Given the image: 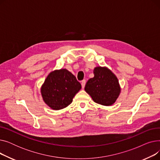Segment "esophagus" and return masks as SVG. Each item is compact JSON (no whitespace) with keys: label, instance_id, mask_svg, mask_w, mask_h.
Instances as JSON below:
<instances>
[{"label":"esophagus","instance_id":"34e87169","mask_svg":"<svg viewBox=\"0 0 160 160\" xmlns=\"http://www.w3.org/2000/svg\"><path fill=\"white\" fill-rule=\"evenodd\" d=\"M86 82L85 80H83L81 82V84H82V88H84L85 85H86Z\"/></svg>","mask_w":160,"mask_h":160}]
</instances>
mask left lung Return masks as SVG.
<instances>
[{"label": "left lung", "mask_w": 160, "mask_h": 160, "mask_svg": "<svg viewBox=\"0 0 160 160\" xmlns=\"http://www.w3.org/2000/svg\"><path fill=\"white\" fill-rule=\"evenodd\" d=\"M94 77L86 83L85 91L93 101L103 106L115 103L121 93V87L116 76L106 67H97Z\"/></svg>", "instance_id": "8db88e82"}]
</instances>
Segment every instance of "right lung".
I'll return each instance as SVG.
<instances>
[{
  "instance_id": "add662e5",
  "label": "right lung",
  "mask_w": 160,
  "mask_h": 160,
  "mask_svg": "<svg viewBox=\"0 0 160 160\" xmlns=\"http://www.w3.org/2000/svg\"><path fill=\"white\" fill-rule=\"evenodd\" d=\"M82 88L80 83L66 69L50 72L41 88L44 102L54 110H62L72 102Z\"/></svg>"
}]
</instances>
